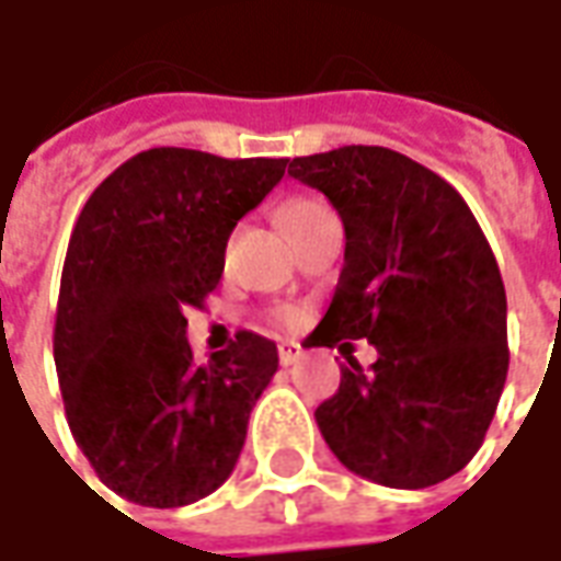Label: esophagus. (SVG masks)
I'll list each match as a JSON object with an SVG mask.
<instances>
[{
    "label": "esophagus",
    "mask_w": 561,
    "mask_h": 561,
    "mask_svg": "<svg viewBox=\"0 0 561 561\" xmlns=\"http://www.w3.org/2000/svg\"><path fill=\"white\" fill-rule=\"evenodd\" d=\"M300 357H304V352H300V345H279V364L282 366H294L300 364Z\"/></svg>",
    "instance_id": "1"
}]
</instances>
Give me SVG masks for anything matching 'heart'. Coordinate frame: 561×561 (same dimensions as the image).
Returning a JSON list of instances; mask_svg holds the SVG:
<instances>
[{
  "instance_id": "obj_1",
  "label": "heart",
  "mask_w": 561,
  "mask_h": 561,
  "mask_svg": "<svg viewBox=\"0 0 561 561\" xmlns=\"http://www.w3.org/2000/svg\"><path fill=\"white\" fill-rule=\"evenodd\" d=\"M333 209L324 204V201H318V197H294L288 201L285 207H282V225H285V231L297 233L304 231L309 221L321 219V216H328ZM279 321H294L291 312H279Z\"/></svg>"
}]
</instances>
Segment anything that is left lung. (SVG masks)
Instances as JSON below:
<instances>
[{
    "label": "left lung",
    "mask_w": 561,
    "mask_h": 561,
    "mask_svg": "<svg viewBox=\"0 0 561 561\" xmlns=\"http://www.w3.org/2000/svg\"><path fill=\"white\" fill-rule=\"evenodd\" d=\"M345 225V267L316 345L366 340L316 409L345 469L423 490L466 469L507 378L502 273L469 204L438 173L388 147H340L288 164Z\"/></svg>",
    "instance_id": "left-lung-1"
}]
</instances>
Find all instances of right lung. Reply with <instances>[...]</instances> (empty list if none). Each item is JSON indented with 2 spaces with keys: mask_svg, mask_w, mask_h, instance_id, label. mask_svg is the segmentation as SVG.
Wrapping results in <instances>:
<instances>
[{
  "mask_svg": "<svg viewBox=\"0 0 561 561\" xmlns=\"http://www.w3.org/2000/svg\"><path fill=\"white\" fill-rule=\"evenodd\" d=\"M285 164L156 147L119 164L80 209L56 306V376L83 457L135 505H192L240 459L279 354L240 330L195 364L185 309L219 285L228 237Z\"/></svg>",
  "mask_w": 561,
  "mask_h": 561,
  "instance_id": "right-lung-1",
  "label": "right lung"
}]
</instances>
